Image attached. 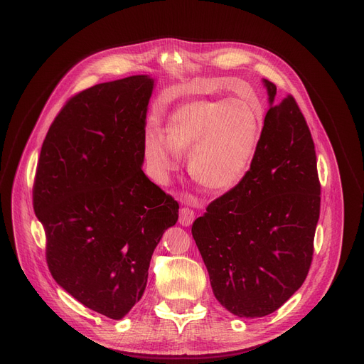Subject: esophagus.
Here are the masks:
<instances>
[{
	"mask_svg": "<svg viewBox=\"0 0 364 364\" xmlns=\"http://www.w3.org/2000/svg\"><path fill=\"white\" fill-rule=\"evenodd\" d=\"M195 215H196V214L193 213V209H190V208H181V209H180L178 223H180L181 225H184V227H188L190 224L193 223Z\"/></svg>",
	"mask_w": 364,
	"mask_h": 364,
	"instance_id": "esophagus-1",
	"label": "esophagus"
}]
</instances>
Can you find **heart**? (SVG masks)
<instances>
[{
  "instance_id": "obj_1",
  "label": "heart",
  "mask_w": 364,
  "mask_h": 364,
  "mask_svg": "<svg viewBox=\"0 0 364 364\" xmlns=\"http://www.w3.org/2000/svg\"><path fill=\"white\" fill-rule=\"evenodd\" d=\"M264 129L262 112L239 97L198 99L172 112L164 134L149 127L143 158L153 178L165 181L177 171L180 155L190 151L188 171L209 192L235 188L250 171Z\"/></svg>"
}]
</instances>
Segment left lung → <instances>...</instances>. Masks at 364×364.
<instances>
[{
    "mask_svg": "<svg viewBox=\"0 0 364 364\" xmlns=\"http://www.w3.org/2000/svg\"><path fill=\"white\" fill-rule=\"evenodd\" d=\"M246 177L196 218L192 235L218 302L237 317L269 316L309 274L320 215L314 141L295 99L276 97Z\"/></svg>",
    "mask_w": 364,
    "mask_h": 364,
    "instance_id": "1",
    "label": "left lung"
}]
</instances>
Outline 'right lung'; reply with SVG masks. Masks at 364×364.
<instances>
[{
    "label": "right lung",
    "mask_w": 364,
    "mask_h": 364,
    "mask_svg": "<svg viewBox=\"0 0 364 364\" xmlns=\"http://www.w3.org/2000/svg\"><path fill=\"white\" fill-rule=\"evenodd\" d=\"M153 87L134 75L73 95L47 132L33 183L53 279L113 320L143 296L153 251L178 220L177 200L141 169Z\"/></svg>",
    "instance_id": "add662e5"
}]
</instances>
